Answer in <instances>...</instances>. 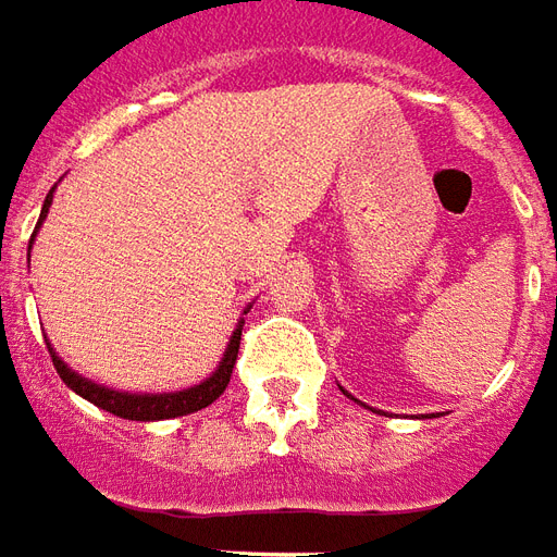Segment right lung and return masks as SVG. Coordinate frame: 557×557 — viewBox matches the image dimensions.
<instances>
[{"label": "right lung", "mask_w": 557, "mask_h": 557, "mask_svg": "<svg viewBox=\"0 0 557 557\" xmlns=\"http://www.w3.org/2000/svg\"><path fill=\"white\" fill-rule=\"evenodd\" d=\"M50 200H53V191L47 195L45 207H41V219L38 224L45 222L47 207H50ZM35 236V234H33ZM239 338H243V326H236V333L231 335V345L224 350V360L222 366L215 369L212 377H207L203 384L191 386V389H183V393H161V396H132V393H116V389H104V386L92 384V381H86L81 374H74L65 366V362L59 360L53 348V366H57L59 377L65 381V384L77 393V396L89 398L92 405L98 408H104L113 417H122V420H140V423H149V420H171V417H185V413H195L200 408H207L212 405L215 398L222 396L227 384H231V374H234L236 366V354H239Z\"/></svg>", "instance_id": "1"}]
</instances>
